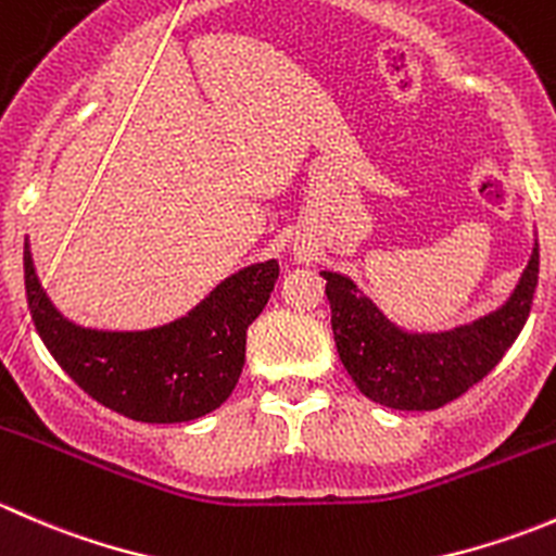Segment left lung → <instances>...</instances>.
I'll list each match as a JSON object with an SVG mask.
<instances>
[{"instance_id": "1", "label": "left lung", "mask_w": 556, "mask_h": 556, "mask_svg": "<svg viewBox=\"0 0 556 556\" xmlns=\"http://www.w3.org/2000/svg\"><path fill=\"white\" fill-rule=\"evenodd\" d=\"M336 350L357 390L397 412H433L468 392L501 363L530 317L538 242L511 299L497 312L441 333H408L350 277L323 271Z\"/></svg>"}]
</instances>
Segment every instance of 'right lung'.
Wrapping results in <instances>:
<instances>
[{"instance_id":"1","label":"right lung","mask_w":556,"mask_h":556,"mask_svg":"<svg viewBox=\"0 0 556 556\" xmlns=\"http://www.w3.org/2000/svg\"><path fill=\"white\" fill-rule=\"evenodd\" d=\"M279 263L247 266L217 285L188 317L153 330H91L45 295L24 244L26 301L39 339L93 401L137 422H190L215 412L244 366L247 328L263 312Z\"/></svg>"}]
</instances>
